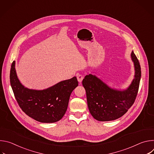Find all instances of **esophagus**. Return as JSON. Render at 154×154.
<instances>
[{"label":"esophagus","mask_w":154,"mask_h":154,"mask_svg":"<svg viewBox=\"0 0 154 154\" xmlns=\"http://www.w3.org/2000/svg\"><path fill=\"white\" fill-rule=\"evenodd\" d=\"M77 80L78 82L80 83V84L81 83V82H82L83 79V77L80 75V74H77Z\"/></svg>","instance_id":"34e87169"}]
</instances>
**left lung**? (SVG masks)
<instances>
[{"instance_id": "8db88e82", "label": "left lung", "mask_w": 154, "mask_h": 154, "mask_svg": "<svg viewBox=\"0 0 154 154\" xmlns=\"http://www.w3.org/2000/svg\"><path fill=\"white\" fill-rule=\"evenodd\" d=\"M134 63L135 75L125 89L109 86L96 75H86L82 81L85 89L88 109L93 117L99 121H109L122 116L135 102L141 75L140 64L132 51L130 54Z\"/></svg>"}]
</instances>
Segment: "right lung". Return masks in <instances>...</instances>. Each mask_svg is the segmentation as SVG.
Here are the masks:
<instances>
[{"instance_id":"add662e5","label":"right lung","mask_w":154,"mask_h":154,"mask_svg":"<svg viewBox=\"0 0 154 154\" xmlns=\"http://www.w3.org/2000/svg\"><path fill=\"white\" fill-rule=\"evenodd\" d=\"M11 64L10 79L15 98L23 111L33 119L42 123L60 121L67 110L71 94L78 86L76 77L61 81L45 90H33L25 87L19 81Z\"/></svg>"}]
</instances>
